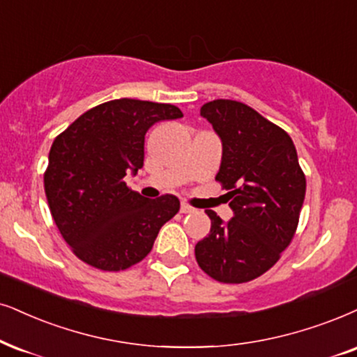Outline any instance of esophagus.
I'll return each instance as SVG.
<instances>
[{"instance_id": "34e87169", "label": "esophagus", "mask_w": 357, "mask_h": 357, "mask_svg": "<svg viewBox=\"0 0 357 357\" xmlns=\"http://www.w3.org/2000/svg\"><path fill=\"white\" fill-rule=\"evenodd\" d=\"M181 212L183 214H191V212H194V207L186 204V202H181Z\"/></svg>"}]
</instances>
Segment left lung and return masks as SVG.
I'll return each instance as SVG.
<instances>
[{
    "mask_svg": "<svg viewBox=\"0 0 357 357\" xmlns=\"http://www.w3.org/2000/svg\"><path fill=\"white\" fill-rule=\"evenodd\" d=\"M201 116L222 143L215 179L229 189L232 219L207 209L211 232L196 243V260L222 283L250 282L272 268L295 236L306 179L290 135L245 103L207 102Z\"/></svg>",
    "mask_w": 357,
    "mask_h": 357,
    "instance_id": "8db88e82",
    "label": "left lung"
}]
</instances>
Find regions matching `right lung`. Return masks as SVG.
Segmentation results:
<instances>
[{
    "label": "right lung",
    "mask_w": 357,
    "mask_h": 357,
    "mask_svg": "<svg viewBox=\"0 0 357 357\" xmlns=\"http://www.w3.org/2000/svg\"><path fill=\"white\" fill-rule=\"evenodd\" d=\"M181 116L169 103L119 98L90 108L54 139L44 189L54 222L85 264L107 272L138 264L179 211L173 194L150 201L123 179L143 166L148 130Z\"/></svg>",
    "instance_id": "add662e5"
}]
</instances>
